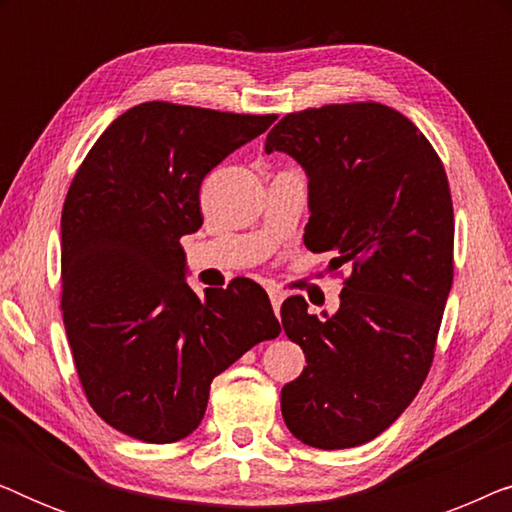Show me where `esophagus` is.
<instances>
[{"label":"esophagus","mask_w":512,"mask_h":512,"mask_svg":"<svg viewBox=\"0 0 512 512\" xmlns=\"http://www.w3.org/2000/svg\"><path fill=\"white\" fill-rule=\"evenodd\" d=\"M268 296H270V303H272V310L275 314L279 312V307H282V300H284V293L275 289V286H268Z\"/></svg>","instance_id":"34e87169"}]
</instances>
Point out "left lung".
<instances>
[{"instance_id": "1", "label": "left lung", "mask_w": 512, "mask_h": 512, "mask_svg": "<svg viewBox=\"0 0 512 512\" xmlns=\"http://www.w3.org/2000/svg\"><path fill=\"white\" fill-rule=\"evenodd\" d=\"M272 151L310 179L305 247L349 270L333 317L284 300V333L307 366L284 384L282 415L305 445L345 450L389 429L429 375L454 277L450 184L429 139L380 102L286 114L265 139Z\"/></svg>"}]
</instances>
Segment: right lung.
Listing matches in <instances>:
<instances>
[{
  "instance_id": "obj_1",
  "label": "right lung",
  "mask_w": 512,
  "mask_h": 512,
  "mask_svg": "<svg viewBox=\"0 0 512 512\" xmlns=\"http://www.w3.org/2000/svg\"><path fill=\"white\" fill-rule=\"evenodd\" d=\"M275 118L144 102L74 174L60 221L62 321L90 408L125 436H191L214 377L282 331L251 279L195 296L179 244L202 226V179Z\"/></svg>"
}]
</instances>
